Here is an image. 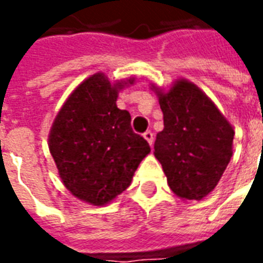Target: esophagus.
I'll return each mask as SVG.
<instances>
[{
    "label": "esophagus",
    "mask_w": 263,
    "mask_h": 263,
    "mask_svg": "<svg viewBox=\"0 0 263 263\" xmlns=\"http://www.w3.org/2000/svg\"><path fill=\"white\" fill-rule=\"evenodd\" d=\"M143 138L148 141V143L152 146V143H154V134H152V131H146L143 132Z\"/></svg>",
    "instance_id": "1"
}]
</instances>
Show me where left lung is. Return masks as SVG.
<instances>
[{
    "instance_id": "left-lung-1",
    "label": "left lung",
    "mask_w": 263,
    "mask_h": 263,
    "mask_svg": "<svg viewBox=\"0 0 263 263\" xmlns=\"http://www.w3.org/2000/svg\"><path fill=\"white\" fill-rule=\"evenodd\" d=\"M159 104L165 128L156 135L155 156L173 193L201 200L230 163L234 129L213 101L186 80L159 92Z\"/></svg>"
}]
</instances>
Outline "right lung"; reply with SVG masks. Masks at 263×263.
<instances>
[{
  "instance_id": "right-lung-1",
  "label": "right lung",
  "mask_w": 263,
  "mask_h": 263,
  "mask_svg": "<svg viewBox=\"0 0 263 263\" xmlns=\"http://www.w3.org/2000/svg\"><path fill=\"white\" fill-rule=\"evenodd\" d=\"M122 86H112L103 73L88 77L67 98L49 137L65 186L94 205L122 193L151 152L146 139L132 131L129 112L115 104Z\"/></svg>"
}]
</instances>
